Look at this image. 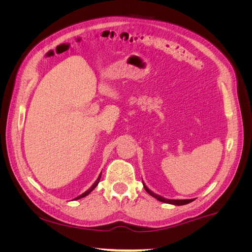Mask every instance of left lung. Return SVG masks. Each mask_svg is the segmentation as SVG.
<instances>
[{
	"instance_id": "left-lung-1",
	"label": "left lung",
	"mask_w": 252,
	"mask_h": 252,
	"mask_svg": "<svg viewBox=\"0 0 252 252\" xmlns=\"http://www.w3.org/2000/svg\"><path fill=\"white\" fill-rule=\"evenodd\" d=\"M143 186H144L145 190H146V191H147L151 196L156 197V199H157L158 201H159V202L167 203V204H172V205H177V206H181V205H186V204H188V203L193 201V199H191V200H169V199H165V197H163V196H161V195H158V194H157V193H155V192H152L151 190H150L146 185L144 184V182H143Z\"/></svg>"
}]
</instances>
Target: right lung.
<instances>
[{
	"label": "right lung",
	"instance_id": "add662e5",
	"mask_svg": "<svg viewBox=\"0 0 252 252\" xmlns=\"http://www.w3.org/2000/svg\"><path fill=\"white\" fill-rule=\"evenodd\" d=\"M101 174H102V172H101ZM101 174L100 175H98V178L96 179V181L94 183V184H93V186H91L88 190H86V191L85 192H84V193H82L81 195H79V196H77V197H75V199L74 200H79V199H82V197H84V196H86V195H88L91 191H93V190L97 186V184H98V182H100V179H101Z\"/></svg>",
	"mask_w": 252,
	"mask_h": 252
}]
</instances>
